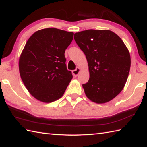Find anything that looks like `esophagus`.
I'll use <instances>...</instances> for the list:
<instances>
[{
	"label": "esophagus",
	"instance_id": "esophagus-1",
	"mask_svg": "<svg viewBox=\"0 0 147 147\" xmlns=\"http://www.w3.org/2000/svg\"><path fill=\"white\" fill-rule=\"evenodd\" d=\"M80 71H81V69H80L79 67H77L75 70H74L73 71V75L74 76H77L78 75V74L80 73Z\"/></svg>",
	"mask_w": 147,
	"mask_h": 147
}]
</instances>
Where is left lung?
Returning a JSON list of instances; mask_svg holds the SVG:
<instances>
[{
    "label": "left lung",
    "instance_id": "obj_1",
    "mask_svg": "<svg viewBox=\"0 0 147 147\" xmlns=\"http://www.w3.org/2000/svg\"><path fill=\"white\" fill-rule=\"evenodd\" d=\"M86 56L89 79L82 87L96 104L108 102L123 90L130 69V54L120 37L109 30H87L74 34Z\"/></svg>",
    "mask_w": 147,
    "mask_h": 147
}]
</instances>
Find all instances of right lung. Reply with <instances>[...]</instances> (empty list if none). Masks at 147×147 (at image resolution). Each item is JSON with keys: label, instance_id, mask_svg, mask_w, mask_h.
I'll return each mask as SVG.
<instances>
[{"label": "right lung", "instance_id": "obj_1", "mask_svg": "<svg viewBox=\"0 0 147 147\" xmlns=\"http://www.w3.org/2000/svg\"><path fill=\"white\" fill-rule=\"evenodd\" d=\"M73 32L44 28L32 35L19 59V73L28 92L37 100L51 103L60 98L73 78L65 51Z\"/></svg>", "mask_w": 147, "mask_h": 147}]
</instances>
